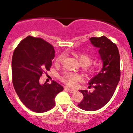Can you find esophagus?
Masks as SVG:
<instances>
[{"label": "esophagus", "instance_id": "34e87169", "mask_svg": "<svg viewBox=\"0 0 133 133\" xmlns=\"http://www.w3.org/2000/svg\"><path fill=\"white\" fill-rule=\"evenodd\" d=\"M64 89L65 90H67V91H68L69 92H71V93H74V92H75L76 91V89H70V88H67V87H66V88H65Z\"/></svg>", "mask_w": 133, "mask_h": 133}]
</instances>
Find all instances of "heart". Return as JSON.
<instances>
[{"label": "heart", "instance_id": "obj_1", "mask_svg": "<svg viewBox=\"0 0 133 133\" xmlns=\"http://www.w3.org/2000/svg\"><path fill=\"white\" fill-rule=\"evenodd\" d=\"M76 57L78 59L79 63L82 66L84 67V69L87 72L90 74H94L99 71V68L98 65H89L92 63L93 57L89 54L81 53L76 54ZM65 59V54H61L56 59V63L57 64L61 63ZM61 80L67 86L74 87L77 84V82L81 80V77L79 75L73 73L65 72L61 77Z\"/></svg>", "mask_w": 133, "mask_h": 133}]
</instances>
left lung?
Wrapping results in <instances>:
<instances>
[{
  "label": "left lung",
  "instance_id": "8db88e82",
  "mask_svg": "<svg viewBox=\"0 0 133 133\" xmlns=\"http://www.w3.org/2000/svg\"><path fill=\"white\" fill-rule=\"evenodd\" d=\"M90 41L94 46L99 48L103 67L89 82V87L94 88V91H80L84 98L78 106L83 110L93 111L106 105L115 92L120 79V56L116 44L105 36L91 37Z\"/></svg>",
  "mask_w": 133,
  "mask_h": 133
}]
</instances>
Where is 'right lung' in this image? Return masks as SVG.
Segmentation results:
<instances>
[{
    "mask_svg": "<svg viewBox=\"0 0 133 133\" xmlns=\"http://www.w3.org/2000/svg\"><path fill=\"white\" fill-rule=\"evenodd\" d=\"M54 47L41 38L27 36L15 49L12 60V83L22 103L31 111L44 112L55 106V97L64 88L57 82L43 85L39 79L49 71Z\"/></svg>",
    "mask_w": 133,
    "mask_h": 133,
    "instance_id": "add662e5",
    "label": "right lung"
}]
</instances>
